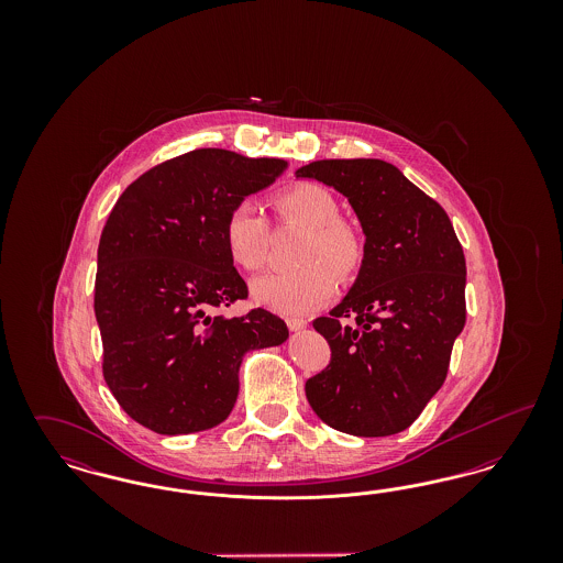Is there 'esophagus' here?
I'll return each mask as SVG.
<instances>
[{
  "mask_svg": "<svg viewBox=\"0 0 563 563\" xmlns=\"http://www.w3.org/2000/svg\"><path fill=\"white\" fill-rule=\"evenodd\" d=\"M287 327L297 333V331H303L306 327H308V322L303 321V319H287Z\"/></svg>",
  "mask_w": 563,
  "mask_h": 563,
  "instance_id": "34e87169",
  "label": "esophagus"
}]
</instances>
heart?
Instances as JSON below:
<instances>
[{
    "mask_svg": "<svg viewBox=\"0 0 563 563\" xmlns=\"http://www.w3.org/2000/svg\"><path fill=\"white\" fill-rule=\"evenodd\" d=\"M283 221L308 230L299 262L291 272H268L251 283V297L278 314L301 317L331 299L335 274L350 278L363 262L361 236L340 221L338 202L329 189L317 184H297L274 198ZM223 246L234 266L246 272L266 264L269 225L253 202H239L223 221Z\"/></svg>",
    "mask_w": 563,
    "mask_h": 563,
    "instance_id": "obj_1",
    "label": "heart"
}]
</instances>
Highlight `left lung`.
<instances>
[{
  "mask_svg": "<svg viewBox=\"0 0 563 563\" xmlns=\"http://www.w3.org/2000/svg\"><path fill=\"white\" fill-rule=\"evenodd\" d=\"M295 177L346 196L365 234L354 285L312 322L331 363L306 382V397L331 429L397 434L443 386L466 322V262L454 225L390 162H310Z\"/></svg>",
  "mask_w": 563,
  "mask_h": 563,
  "instance_id": "left-lung-1",
  "label": "left lung"
}]
</instances>
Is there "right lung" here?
I'll return each instance as SVG.
<instances>
[{
  "label": "right lung",
  "mask_w": 563,
  "mask_h": 563,
  "mask_svg": "<svg viewBox=\"0 0 563 563\" xmlns=\"http://www.w3.org/2000/svg\"><path fill=\"white\" fill-rule=\"evenodd\" d=\"M287 166L194 150L141 175L109 213L95 317L109 390L141 427L188 434L221 424L239 397L244 354L287 342L285 321L264 308L211 314L249 294L223 246L225 217Z\"/></svg>",
  "instance_id": "right-lung-1"
}]
</instances>
